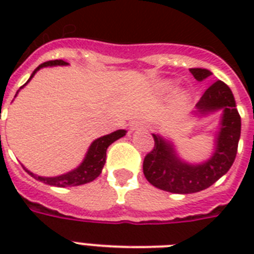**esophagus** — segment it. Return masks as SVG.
I'll return each mask as SVG.
<instances>
[{
    "label": "esophagus",
    "mask_w": 254,
    "mask_h": 254,
    "mask_svg": "<svg viewBox=\"0 0 254 254\" xmlns=\"http://www.w3.org/2000/svg\"><path fill=\"white\" fill-rule=\"evenodd\" d=\"M139 129H147V123L143 120H138L130 124V130H139Z\"/></svg>",
    "instance_id": "1"
}]
</instances>
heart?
Listing matches in <instances>:
<instances>
[{"mask_svg": "<svg viewBox=\"0 0 254 254\" xmlns=\"http://www.w3.org/2000/svg\"><path fill=\"white\" fill-rule=\"evenodd\" d=\"M170 87H171V85H170V83H166V84H165V89H169Z\"/></svg>", "mask_w": 254, "mask_h": 254, "instance_id": "b5f03b06", "label": "heart"}]
</instances>
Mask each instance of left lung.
Here are the masks:
<instances>
[{"mask_svg":"<svg viewBox=\"0 0 254 254\" xmlns=\"http://www.w3.org/2000/svg\"><path fill=\"white\" fill-rule=\"evenodd\" d=\"M190 72L197 81L212 75L205 68H191ZM223 111L220 127L215 137V150L207 161L189 163L178 155L174 143L162 135L153 134L154 149L143 159V174L149 183L159 190L173 193H193L208 189L235 162L241 133V119L236 109L232 91L217 80L197 101L193 115L203 117Z\"/></svg>","mask_w":254,"mask_h":254,"instance_id":"left-lung-1","label":"left lung"}]
</instances>
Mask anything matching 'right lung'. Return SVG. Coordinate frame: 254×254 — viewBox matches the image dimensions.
Returning a JSON list of instances; mask_svg holds the SVG:
<instances>
[{
  "instance_id": "1",
  "label": "right lung",
  "mask_w": 254,
  "mask_h": 254,
  "mask_svg": "<svg viewBox=\"0 0 254 254\" xmlns=\"http://www.w3.org/2000/svg\"><path fill=\"white\" fill-rule=\"evenodd\" d=\"M65 64H68V63H65V62L63 61H50L46 62V63H42L41 65H38L37 68L34 69V72L31 73V76H30L29 80L26 81L25 84L22 85L21 88L25 87V85L33 79L34 75H35L39 69L43 68V67H53V65ZM125 134H127V130L120 129V130L113 131L111 134L103 135V137L95 139V141L91 143L89 149H88L87 154H85L84 159H83V162H81L76 169L71 170L68 173L62 174V175H58V177H39V175H35L34 173L29 171L26 167H23V169H25L31 177L35 178L37 181L43 182L46 185L57 186V187H72V186L85 185V183H89V182L95 181L96 178L101 174L104 165H105L107 149L109 147V145H112L115 141H117L119 138L124 137Z\"/></svg>"
}]
</instances>
